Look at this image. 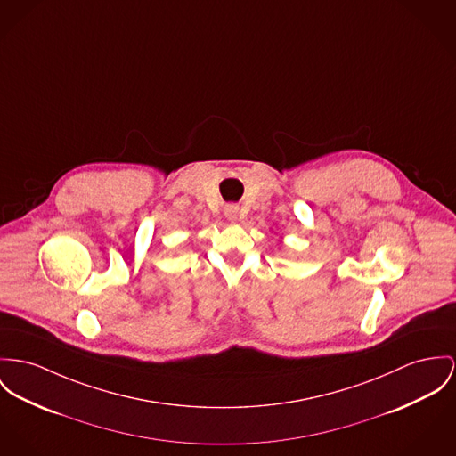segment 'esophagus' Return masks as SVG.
I'll return each instance as SVG.
<instances>
[{"instance_id": "1", "label": "esophagus", "mask_w": 456, "mask_h": 456, "mask_svg": "<svg viewBox=\"0 0 456 456\" xmlns=\"http://www.w3.org/2000/svg\"><path fill=\"white\" fill-rule=\"evenodd\" d=\"M238 213H240V207L234 205V203H229L224 207V215L229 218V220H236L238 218Z\"/></svg>"}]
</instances>
